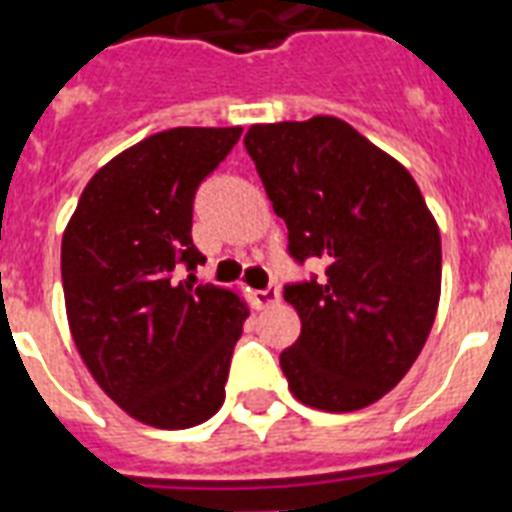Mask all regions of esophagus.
I'll list each match as a JSON object with an SVG mask.
<instances>
[{
  "label": "esophagus",
  "instance_id": "obj_1",
  "mask_svg": "<svg viewBox=\"0 0 512 512\" xmlns=\"http://www.w3.org/2000/svg\"><path fill=\"white\" fill-rule=\"evenodd\" d=\"M252 300H255L257 308H268L273 303H279V287H265V290L252 292Z\"/></svg>",
  "mask_w": 512,
  "mask_h": 512
}]
</instances>
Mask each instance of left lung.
Segmentation results:
<instances>
[{
    "label": "left lung",
    "instance_id": "obj_1",
    "mask_svg": "<svg viewBox=\"0 0 512 512\" xmlns=\"http://www.w3.org/2000/svg\"><path fill=\"white\" fill-rule=\"evenodd\" d=\"M295 263L284 284L300 338L282 351L290 392L319 411H360L400 384L440 300V230L408 171L338 117L252 126L244 136Z\"/></svg>",
    "mask_w": 512,
    "mask_h": 512
}]
</instances>
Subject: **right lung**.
Returning a JSON list of instances; mask_svg holds the SVG:
<instances>
[{
    "instance_id": "add662e5",
    "label": "right lung",
    "mask_w": 512,
    "mask_h": 512,
    "mask_svg": "<svg viewBox=\"0 0 512 512\" xmlns=\"http://www.w3.org/2000/svg\"><path fill=\"white\" fill-rule=\"evenodd\" d=\"M239 136V126L171 128L120 152L88 182L61 241L77 351L101 389L152 427H195L225 400L247 308L195 282L206 257L190 230L198 187Z\"/></svg>"
}]
</instances>
